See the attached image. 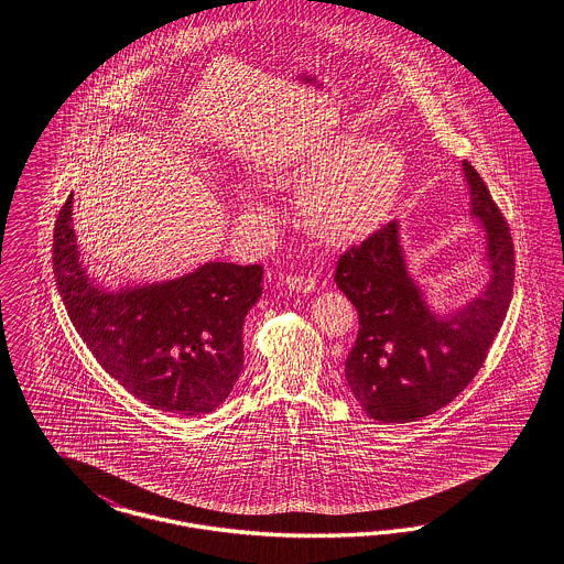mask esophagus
I'll return each mask as SVG.
<instances>
[{"label": "esophagus", "instance_id": "esophagus-1", "mask_svg": "<svg viewBox=\"0 0 564 564\" xmlns=\"http://www.w3.org/2000/svg\"><path fill=\"white\" fill-rule=\"evenodd\" d=\"M286 286H289V291H293V293L303 294L314 293V291L318 289L316 280H314V278H305V275H289V278H286Z\"/></svg>", "mask_w": 564, "mask_h": 564}]
</instances>
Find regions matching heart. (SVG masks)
I'll return each mask as SVG.
<instances>
[{
    "instance_id": "1",
    "label": "heart",
    "mask_w": 564,
    "mask_h": 564,
    "mask_svg": "<svg viewBox=\"0 0 564 564\" xmlns=\"http://www.w3.org/2000/svg\"><path fill=\"white\" fill-rule=\"evenodd\" d=\"M406 164L383 139L339 137L294 169L278 172L282 185H305L299 213L319 242L351 245L375 231L398 199Z\"/></svg>"
}]
</instances>
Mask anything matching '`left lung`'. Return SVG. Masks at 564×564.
I'll use <instances>...</instances> for the list:
<instances>
[{
  "label": "left lung",
  "instance_id": "1",
  "mask_svg": "<svg viewBox=\"0 0 564 564\" xmlns=\"http://www.w3.org/2000/svg\"><path fill=\"white\" fill-rule=\"evenodd\" d=\"M469 215L485 229V291L453 314H436L411 275L392 220L339 257L335 282L354 303L360 328L345 360V381L379 423L432 415L466 390L482 367L514 291L510 227L480 174L462 162Z\"/></svg>",
  "mask_w": 564,
  "mask_h": 564
}]
</instances>
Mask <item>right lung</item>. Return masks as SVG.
I'll list each match as a JSON object with an SVG mask.
<instances>
[{
  "mask_svg": "<svg viewBox=\"0 0 564 564\" xmlns=\"http://www.w3.org/2000/svg\"><path fill=\"white\" fill-rule=\"evenodd\" d=\"M72 206L74 196L54 225L52 270L98 365L151 409L215 411L245 367L242 326L263 291V268L210 261L174 280L107 291L79 261Z\"/></svg>",
  "mask_w": 564,
  "mask_h": 564,
  "instance_id": "obj_1",
  "label": "right lung"
}]
</instances>
